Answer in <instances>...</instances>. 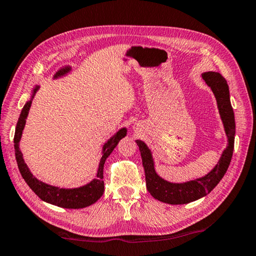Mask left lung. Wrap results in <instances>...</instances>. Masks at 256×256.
<instances>
[{"label": "left lung", "mask_w": 256, "mask_h": 256, "mask_svg": "<svg viewBox=\"0 0 256 256\" xmlns=\"http://www.w3.org/2000/svg\"><path fill=\"white\" fill-rule=\"evenodd\" d=\"M202 78L214 94L224 131L228 136V146L224 151L219 162L209 174L202 178L183 184H175L164 180L162 177L156 174L154 160L148 146L140 140L136 141L141 152L142 164L146 172V190L154 198L164 203H170V204H185L210 193L226 174L232 157L234 142H235V116H234L230 99H229L227 81L218 72H206L202 74Z\"/></svg>", "instance_id": "obj_1"}]
</instances>
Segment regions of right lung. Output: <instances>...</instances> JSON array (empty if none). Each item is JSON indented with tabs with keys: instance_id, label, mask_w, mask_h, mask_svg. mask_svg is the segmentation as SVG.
Masks as SVG:
<instances>
[{
	"instance_id": "1",
	"label": "right lung",
	"mask_w": 256,
	"mask_h": 256,
	"mask_svg": "<svg viewBox=\"0 0 256 256\" xmlns=\"http://www.w3.org/2000/svg\"><path fill=\"white\" fill-rule=\"evenodd\" d=\"M70 70L68 68H64L60 70L55 74V78L60 76L66 74V73ZM38 86H36L34 90V94L37 92ZM30 105H32V100L27 102V104L24 106L22 110H21L20 118L16 123V132H14V152H16V164H18L20 174L22 176L26 183L32 188L34 193L37 194L38 198H40L42 201L48 202L50 204L58 206L60 208H66V209H81V208H86L94 204V202L102 198L104 193V164L108 156L112 154V151L115 149L118 146L120 140L126 136V128H122L112 136L107 144L104 146L102 157L100 159V164H99L97 177L94 180L90 182L82 188H58L55 186L47 185L42 182L38 180L36 177H34L32 172H29L27 164H24L22 154L19 149V142L21 138V134H22V130L26 124V118L28 116V112Z\"/></svg>"
}]
</instances>
